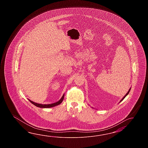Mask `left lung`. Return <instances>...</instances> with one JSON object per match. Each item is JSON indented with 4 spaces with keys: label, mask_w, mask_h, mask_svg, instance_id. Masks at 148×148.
Returning <instances> with one entry per match:
<instances>
[{
    "label": "left lung",
    "mask_w": 148,
    "mask_h": 148,
    "mask_svg": "<svg viewBox=\"0 0 148 148\" xmlns=\"http://www.w3.org/2000/svg\"><path fill=\"white\" fill-rule=\"evenodd\" d=\"M130 90H131V88H130V89H129V91H128V92H127V93H126V94L125 95V96H124V97H123V98H122V100H121V101H120V102H121V101H123V99H124V98L126 96H127V95L129 94V92H130Z\"/></svg>",
    "instance_id": "left-lung-1"
}]
</instances>
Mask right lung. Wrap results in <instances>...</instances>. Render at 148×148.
Wrapping results in <instances>:
<instances>
[{"label": "right lung", "mask_w": 148, "mask_h": 148, "mask_svg": "<svg viewBox=\"0 0 148 148\" xmlns=\"http://www.w3.org/2000/svg\"><path fill=\"white\" fill-rule=\"evenodd\" d=\"M63 99H64V95L62 96V98L58 101H57L56 103H54L53 104H47V105H46V104L43 105V104H38V103H34V102L30 101V100H29V101L32 104L34 105L35 106H36L37 107H40V108H50V107H54V106L61 104L62 102Z\"/></svg>", "instance_id": "obj_1"}]
</instances>
